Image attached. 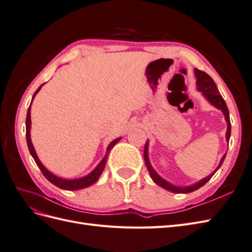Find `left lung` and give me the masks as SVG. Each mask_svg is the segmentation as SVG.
Wrapping results in <instances>:
<instances>
[{"mask_svg":"<svg viewBox=\"0 0 252 252\" xmlns=\"http://www.w3.org/2000/svg\"><path fill=\"white\" fill-rule=\"evenodd\" d=\"M194 75L196 78V87L197 90L202 93V94L206 97V100H207L211 105L215 106L216 108L220 109L224 113V117L226 120V123H227V131H226V141L227 143L229 142L230 139V134H231V124H230V119H229V111H228L227 108V105L224 101L223 96L220 95V94L219 93L218 87L216 85L215 81L211 79L210 75H208L206 72L196 69L194 68ZM148 141L145 144V148H144V159H145V163H146L147 166V169L149 171V174L151 179L154 180V182L156 183L157 185L161 186L162 188L168 190V191L174 192V193H189V192H192L194 190H197L199 188H201L202 186H204L206 183H207L211 178L212 175L215 174L220 166H222L226 154L222 157L220 158V161L218 165V167L216 168V170L211 172L208 177H206L204 179H202L201 181L194 183L192 185H189V186H185V187H181V186H175L171 183H169L168 181L164 180L162 177H159V175L157 173V171L154 169V167L151 166L150 161H149V157H148Z\"/></svg>","mask_w":252,"mask_h":252,"instance_id":"left-lung-1","label":"left lung"}]
</instances>
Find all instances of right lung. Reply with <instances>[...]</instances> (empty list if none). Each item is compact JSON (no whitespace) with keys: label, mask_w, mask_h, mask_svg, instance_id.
<instances>
[{"label":"right lung","mask_w":252,"mask_h":252,"mask_svg":"<svg viewBox=\"0 0 252 252\" xmlns=\"http://www.w3.org/2000/svg\"><path fill=\"white\" fill-rule=\"evenodd\" d=\"M43 85H44V84H43ZM43 85H41L39 88H37V90L34 93V94L32 96V103H30L28 111H27V117H26V141H27V145H28V149L30 151V155L32 156L34 162L36 163L37 167H39V168L41 169L42 173L44 174V177L46 178L50 183H52L53 185H56L57 187H59L61 189H64V190H70V191H71V190H80V189H83V188L89 187V186H91L93 184H94V183L98 180V178H100V175L102 174V172L104 170V167H105L106 161H107V158H108V155H109L110 150L113 148L114 145H116L122 138H118L116 140H113L108 145L107 150H106V155L103 158L102 161L98 163V165L95 167V168L93 171H91L89 174L85 175V177H82V178H79V179L69 180V179L60 178V177H58V175L50 172L46 168V167H45L41 163L39 158H37L36 152H35L33 145L32 143V139H30V128H32V119H30V110H32V101H33L35 94L39 93L40 89L42 88Z\"/></svg>","instance_id":"add662e5"}]
</instances>
